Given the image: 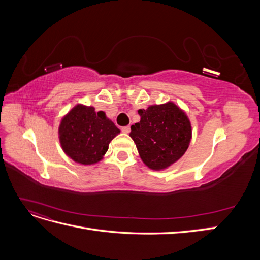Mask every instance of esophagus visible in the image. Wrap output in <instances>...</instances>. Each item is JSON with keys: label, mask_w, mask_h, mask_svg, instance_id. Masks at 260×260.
Instances as JSON below:
<instances>
[{"label": "esophagus", "mask_w": 260, "mask_h": 260, "mask_svg": "<svg viewBox=\"0 0 260 260\" xmlns=\"http://www.w3.org/2000/svg\"><path fill=\"white\" fill-rule=\"evenodd\" d=\"M121 131L123 133H129L130 132V125H125V127H122L121 128Z\"/></svg>", "instance_id": "esophagus-1"}]
</instances>
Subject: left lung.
<instances>
[{
	"mask_svg": "<svg viewBox=\"0 0 260 260\" xmlns=\"http://www.w3.org/2000/svg\"><path fill=\"white\" fill-rule=\"evenodd\" d=\"M141 120L131 125L141 159L149 169L165 170L184 155L192 139L188 117L174 102L138 111Z\"/></svg>",
	"mask_w": 260,
	"mask_h": 260,
	"instance_id": "obj_1",
	"label": "left lung"
}]
</instances>
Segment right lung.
<instances>
[{
	"label": "right lung",
	"mask_w": 260,
	"mask_h": 260,
	"mask_svg": "<svg viewBox=\"0 0 260 260\" xmlns=\"http://www.w3.org/2000/svg\"><path fill=\"white\" fill-rule=\"evenodd\" d=\"M120 133L104 112L93 106L77 104L61 118L58 138L64 153L81 165L103 159L111 141Z\"/></svg>",
	"instance_id": "1"
}]
</instances>
